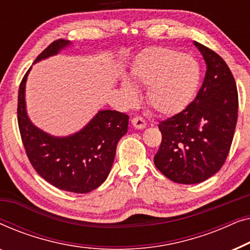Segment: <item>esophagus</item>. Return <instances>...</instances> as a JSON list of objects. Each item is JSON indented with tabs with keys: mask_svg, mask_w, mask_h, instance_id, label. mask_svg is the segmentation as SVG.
I'll use <instances>...</instances> for the list:
<instances>
[{
	"mask_svg": "<svg viewBox=\"0 0 250 250\" xmlns=\"http://www.w3.org/2000/svg\"><path fill=\"white\" fill-rule=\"evenodd\" d=\"M132 125L136 129H143L146 127V122L141 117H134L132 119Z\"/></svg>",
	"mask_w": 250,
	"mask_h": 250,
	"instance_id": "34e87169",
	"label": "esophagus"
}]
</instances>
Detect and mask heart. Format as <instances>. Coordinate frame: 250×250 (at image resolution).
<instances>
[{"instance_id": "1", "label": "heart", "mask_w": 250, "mask_h": 250, "mask_svg": "<svg viewBox=\"0 0 250 250\" xmlns=\"http://www.w3.org/2000/svg\"><path fill=\"white\" fill-rule=\"evenodd\" d=\"M200 77V66L194 58L164 46L143 51L132 68L133 83L146 87V102L162 116L182 112L196 97ZM121 90L127 102L138 98L136 88L129 82H123Z\"/></svg>"}]
</instances>
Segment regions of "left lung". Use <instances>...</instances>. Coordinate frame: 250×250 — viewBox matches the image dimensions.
I'll use <instances>...</instances> for the list:
<instances>
[{"mask_svg":"<svg viewBox=\"0 0 250 250\" xmlns=\"http://www.w3.org/2000/svg\"><path fill=\"white\" fill-rule=\"evenodd\" d=\"M206 75L193 102L158 125L162 145L153 163L170 181L196 184L216 174L230 151L238 118V91L225 61L193 42Z\"/></svg>","mask_w":250,"mask_h":250,"instance_id":"1","label":"left lung"}]
</instances>
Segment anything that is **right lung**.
<instances>
[{"instance_id": "obj_1", "label": "right lung", "mask_w": 250, "mask_h": 250, "mask_svg": "<svg viewBox=\"0 0 250 250\" xmlns=\"http://www.w3.org/2000/svg\"><path fill=\"white\" fill-rule=\"evenodd\" d=\"M71 44L62 39L54 41L34 63L57 56ZM30 69L23 76L18 93V124L29 162L46 182L58 189L91 192L107 180L117 143L127 132L129 117L116 110H99L73 134H50L34 125L27 114L26 82Z\"/></svg>"}]
</instances>
